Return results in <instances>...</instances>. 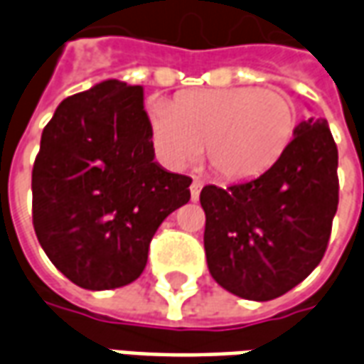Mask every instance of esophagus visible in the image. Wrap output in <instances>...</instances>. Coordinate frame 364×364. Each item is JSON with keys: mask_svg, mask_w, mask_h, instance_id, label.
Listing matches in <instances>:
<instances>
[{"mask_svg": "<svg viewBox=\"0 0 364 364\" xmlns=\"http://www.w3.org/2000/svg\"><path fill=\"white\" fill-rule=\"evenodd\" d=\"M203 185H205V183L200 181L198 177H195V179H193V183H191V198H193V200H197L198 198V195H200V189H203Z\"/></svg>", "mask_w": 364, "mask_h": 364, "instance_id": "esophagus-1", "label": "esophagus"}]
</instances>
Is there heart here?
Returning <instances> with one entry per match:
<instances>
[{"label":"heart","mask_w":364,"mask_h":364,"mask_svg":"<svg viewBox=\"0 0 364 364\" xmlns=\"http://www.w3.org/2000/svg\"><path fill=\"white\" fill-rule=\"evenodd\" d=\"M150 134L158 156L185 169L203 151L224 179H247L267 171L289 148L296 109L281 91L255 87L197 90L171 105L151 101Z\"/></svg>","instance_id":"heart-1"}]
</instances>
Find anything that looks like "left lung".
I'll list each match as a JSON object with an SVG mask.
<instances>
[{
	"label": "left lung",
	"instance_id": "1",
	"mask_svg": "<svg viewBox=\"0 0 364 364\" xmlns=\"http://www.w3.org/2000/svg\"><path fill=\"white\" fill-rule=\"evenodd\" d=\"M337 203V146L328 120L312 117L263 175L200 191L213 279L245 300L282 296L320 265Z\"/></svg>",
	"mask_w": 364,
	"mask_h": 364
}]
</instances>
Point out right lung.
Instances as JSON below:
<instances>
[{"label": "right lung", "mask_w": 364, "mask_h": 364, "mask_svg": "<svg viewBox=\"0 0 364 364\" xmlns=\"http://www.w3.org/2000/svg\"><path fill=\"white\" fill-rule=\"evenodd\" d=\"M191 177L154 161L144 90L107 80L68 97L33 166V226L60 273L87 290L142 274L159 224L191 198Z\"/></svg>", "instance_id": "right-lung-1"}]
</instances>
